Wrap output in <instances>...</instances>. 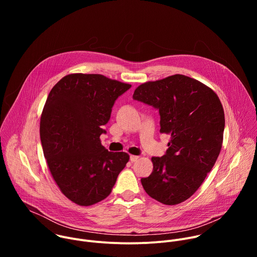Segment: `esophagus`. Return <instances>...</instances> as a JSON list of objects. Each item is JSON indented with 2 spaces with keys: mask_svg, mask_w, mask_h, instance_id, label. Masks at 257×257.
Masks as SVG:
<instances>
[{
  "mask_svg": "<svg viewBox=\"0 0 257 257\" xmlns=\"http://www.w3.org/2000/svg\"><path fill=\"white\" fill-rule=\"evenodd\" d=\"M139 160V157L138 156H130V161L132 162V163H134V162H136V161H138Z\"/></svg>",
  "mask_w": 257,
  "mask_h": 257,
  "instance_id": "34e87169",
  "label": "esophagus"
}]
</instances>
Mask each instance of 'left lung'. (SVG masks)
<instances>
[{
	"label": "left lung",
	"instance_id": "8db88e82",
	"mask_svg": "<svg viewBox=\"0 0 257 257\" xmlns=\"http://www.w3.org/2000/svg\"><path fill=\"white\" fill-rule=\"evenodd\" d=\"M133 98L159 108L160 132L171 136L166 155L152 158L153 173L141 179L145 192L166 205L185 201L200 187L221 152V100L210 87L181 74L140 84Z\"/></svg>",
	"mask_w": 257,
	"mask_h": 257
}]
</instances>
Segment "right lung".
Here are the masks:
<instances>
[{
    "mask_svg": "<svg viewBox=\"0 0 257 257\" xmlns=\"http://www.w3.org/2000/svg\"><path fill=\"white\" fill-rule=\"evenodd\" d=\"M130 87L101 74L72 73L49 93L40 125L44 156L61 192L80 206L106 198L129 161L127 153L105 150L99 137L115 100Z\"/></svg>",
    "mask_w": 257,
    "mask_h": 257,
    "instance_id": "add662e5",
    "label": "right lung"
}]
</instances>
